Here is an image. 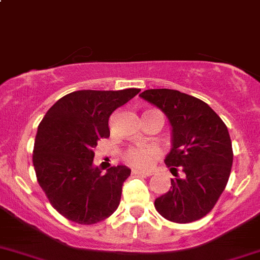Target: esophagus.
Masks as SVG:
<instances>
[{"instance_id": "esophagus-1", "label": "esophagus", "mask_w": 260, "mask_h": 260, "mask_svg": "<svg viewBox=\"0 0 260 260\" xmlns=\"http://www.w3.org/2000/svg\"><path fill=\"white\" fill-rule=\"evenodd\" d=\"M133 175H143V176H151L153 175L152 171H143V170H132Z\"/></svg>"}]
</instances>
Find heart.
Returning a JSON list of instances; mask_svg holds the SVG:
<instances>
[{
    "instance_id": "b5f03b06",
    "label": "heart",
    "mask_w": 260,
    "mask_h": 260,
    "mask_svg": "<svg viewBox=\"0 0 260 260\" xmlns=\"http://www.w3.org/2000/svg\"><path fill=\"white\" fill-rule=\"evenodd\" d=\"M158 154V149L154 146L145 147H132L124 154L127 164L138 169H146L152 164L154 157Z\"/></svg>"
}]
</instances>
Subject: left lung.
I'll use <instances>...</instances> for the list:
<instances>
[{"mask_svg": "<svg viewBox=\"0 0 260 260\" xmlns=\"http://www.w3.org/2000/svg\"><path fill=\"white\" fill-rule=\"evenodd\" d=\"M140 96L161 109L171 125L165 164L175 179L154 208L170 221H196L212 210L229 180L233 147L226 125L205 102L179 90L148 89Z\"/></svg>", "mask_w": 260, "mask_h": 260, "instance_id": "left-lung-1", "label": "left lung"}]
</instances>
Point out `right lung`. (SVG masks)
Masks as SVG:
<instances>
[{
    "label": "right lung",
    "mask_w": 260,
    "mask_h": 260,
    "mask_svg": "<svg viewBox=\"0 0 260 260\" xmlns=\"http://www.w3.org/2000/svg\"><path fill=\"white\" fill-rule=\"evenodd\" d=\"M140 91H73L39 124L32 154L36 177L50 204L67 219L91 225L117 210L131 170L120 165L102 174L93 164V149L101 138L109 137L111 114Z\"/></svg>",
    "instance_id": "add662e5"
}]
</instances>
